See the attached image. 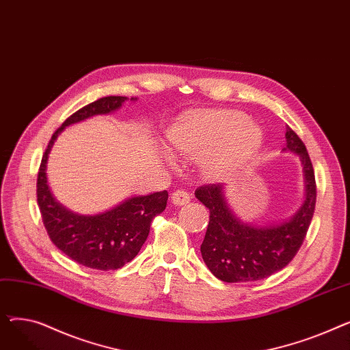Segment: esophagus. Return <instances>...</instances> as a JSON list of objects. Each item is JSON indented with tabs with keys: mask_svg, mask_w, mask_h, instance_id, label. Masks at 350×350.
<instances>
[{
	"mask_svg": "<svg viewBox=\"0 0 350 350\" xmlns=\"http://www.w3.org/2000/svg\"><path fill=\"white\" fill-rule=\"evenodd\" d=\"M190 201V196L185 190H176L172 194V203L174 206H185Z\"/></svg>",
	"mask_w": 350,
	"mask_h": 350,
	"instance_id": "obj_1",
	"label": "esophagus"
}]
</instances>
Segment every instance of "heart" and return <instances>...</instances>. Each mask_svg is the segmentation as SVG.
Listing matches in <instances>:
<instances>
[{"label":"heart","mask_w":350,"mask_h":350,"mask_svg":"<svg viewBox=\"0 0 350 350\" xmlns=\"http://www.w3.org/2000/svg\"><path fill=\"white\" fill-rule=\"evenodd\" d=\"M173 150L189 160H203L211 177H224L251 159L262 135L237 110H207L177 123L169 135Z\"/></svg>","instance_id":"obj_1"}]
</instances>
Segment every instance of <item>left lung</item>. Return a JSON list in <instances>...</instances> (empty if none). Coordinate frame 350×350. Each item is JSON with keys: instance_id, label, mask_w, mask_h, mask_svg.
I'll return each instance as SVG.
<instances>
[{"instance_id": "1", "label": "left lung", "mask_w": 350, "mask_h": 350, "mask_svg": "<svg viewBox=\"0 0 350 350\" xmlns=\"http://www.w3.org/2000/svg\"><path fill=\"white\" fill-rule=\"evenodd\" d=\"M284 152L301 157L305 176V201L298 213L280 224L256 227L241 221L228 207L223 185L201 186L196 197L210 210V221L201 255L214 277L224 282H250L268 278L285 268L299 251L317 204V183L304 142L286 127Z\"/></svg>"}]
</instances>
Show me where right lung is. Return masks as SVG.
<instances>
[{"label": "right lung", "instance_id": "right-lung-1", "mask_svg": "<svg viewBox=\"0 0 350 350\" xmlns=\"http://www.w3.org/2000/svg\"><path fill=\"white\" fill-rule=\"evenodd\" d=\"M124 100V96L100 98L70 115L52 135L36 180V200L51 241L70 260L100 271L122 268L135 258L147 240L152 219L164 211L169 194L164 190L136 196L100 214H77L52 196L46 181V161L53 142L66 126L96 115H107L119 109Z\"/></svg>", "mask_w": 350, "mask_h": 350}]
</instances>
